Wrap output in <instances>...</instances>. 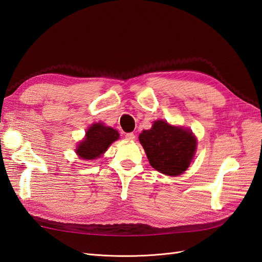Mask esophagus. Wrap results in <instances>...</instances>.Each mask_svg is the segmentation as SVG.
<instances>
[{"label": "esophagus", "instance_id": "1", "mask_svg": "<svg viewBox=\"0 0 262 262\" xmlns=\"http://www.w3.org/2000/svg\"><path fill=\"white\" fill-rule=\"evenodd\" d=\"M125 139L126 140H130V141H133L134 139H136V134H134V133H126L125 134Z\"/></svg>", "mask_w": 262, "mask_h": 262}]
</instances>
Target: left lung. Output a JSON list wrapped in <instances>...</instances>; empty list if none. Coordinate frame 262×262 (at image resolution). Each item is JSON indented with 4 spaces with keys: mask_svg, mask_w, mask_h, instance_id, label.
Returning <instances> with one entry per match:
<instances>
[{
    "mask_svg": "<svg viewBox=\"0 0 262 262\" xmlns=\"http://www.w3.org/2000/svg\"><path fill=\"white\" fill-rule=\"evenodd\" d=\"M153 168L167 176H178L193 160L196 139L193 133L165 120L154 121L152 128L139 137Z\"/></svg>",
    "mask_w": 262,
    "mask_h": 262,
    "instance_id": "obj_1",
    "label": "left lung"
}]
</instances>
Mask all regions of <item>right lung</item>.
<instances>
[{"label": "right lung", "mask_w": 262, "mask_h": 262, "mask_svg": "<svg viewBox=\"0 0 262 262\" xmlns=\"http://www.w3.org/2000/svg\"><path fill=\"white\" fill-rule=\"evenodd\" d=\"M119 139L117 130L104 123H94L86 131L85 138L78 143L75 152L83 160H95L104 154L113 142Z\"/></svg>", "instance_id": "right-lung-1"}]
</instances>
